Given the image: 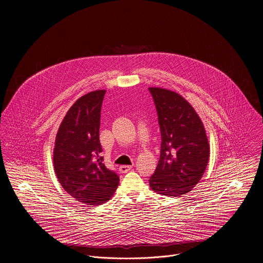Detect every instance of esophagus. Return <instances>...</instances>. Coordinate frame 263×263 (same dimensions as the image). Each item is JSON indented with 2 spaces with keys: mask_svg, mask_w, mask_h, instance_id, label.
<instances>
[{
  "mask_svg": "<svg viewBox=\"0 0 263 263\" xmlns=\"http://www.w3.org/2000/svg\"><path fill=\"white\" fill-rule=\"evenodd\" d=\"M131 168H132L131 165H121L119 170H120L121 173H124V174H125V173H128Z\"/></svg>",
  "mask_w": 263,
  "mask_h": 263,
  "instance_id": "esophagus-1",
  "label": "esophagus"
}]
</instances>
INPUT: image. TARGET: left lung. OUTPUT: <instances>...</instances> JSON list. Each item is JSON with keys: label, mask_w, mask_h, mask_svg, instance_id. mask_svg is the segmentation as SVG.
Masks as SVG:
<instances>
[{"label": "left lung", "mask_w": 263, "mask_h": 263, "mask_svg": "<svg viewBox=\"0 0 263 263\" xmlns=\"http://www.w3.org/2000/svg\"><path fill=\"white\" fill-rule=\"evenodd\" d=\"M161 132L160 158L149 187L155 193L180 197L193 191L208 164L210 145L203 122L181 95L149 87Z\"/></svg>", "instance_id": "1"}]
</instances>
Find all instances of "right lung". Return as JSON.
Segmentation results:
<instances>
[{
    "mask_svg": "<svg viewBox=\"0 0 263 263\" xmlns=\"http://www.w3.org/2000/svg\"><path fill=\"white\" fill-rule=\"evenodd\" d=\"M106 90L79 98L66 112L55 139L54 171L63 190L86 205H101L114 196L120 177L103 163L100 143L101 107Z\"/></svg>",
    "mask_w": 263,
    "mask_h": 263,
    "instance_id": "add662e5",
    "label": "right lung"
}]
</instances>
